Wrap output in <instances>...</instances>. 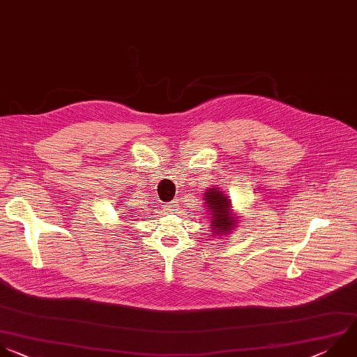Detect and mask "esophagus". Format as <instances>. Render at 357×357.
Returning a JSON list of instances; mask_svg holds the SVG:
<instances>
[{
  "label": "esophagus",
  "mask_w": 357,
  "mask_h": 357,
  "mask_svg": "<svg viewBox=\"0 0 357 357\" xmlns=\"http://www.w3.org/2000/svg\"><path fill=\"white\" fill-rule=\"evenodd\" d=\"M176 207H178V202H169V203L164 204V208H165V211H168V213L175 211Z\"/></svg>",
  "instance_id": "34e87169"
}]
</instances>
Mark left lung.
<instances>
[{
    "label": "left lung",
    "mask_w": 357,
    "mask_h": 357,
    "mask_svg": "<svg viewBox=\"0 0 357 357\" xmlns=\"http://www.w3.org/2000/svg\"><path fill=\"white\" fill-rule=\"evenodd\" d=\"M204 206L211 217V232L213 235L225 236L234 227H238V218L234 215L229 199L218 189L210 188L204 192Z\"/></svg>",
    "instance_id": "1"
}]
</instances>
